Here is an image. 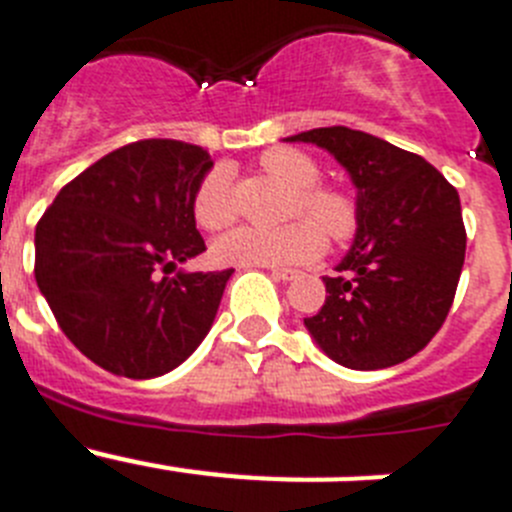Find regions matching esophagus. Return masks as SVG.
<instances>
[{
  "mask_svg": "<svg viewBox=\"0 0 512 512\" xmlns=\"http://www.w3.org/2000/svg\"><path fill=\"white\" fill-rule=\"evenodd\" d=\"M271 277L279 279V282H292V279L300 277V271H292V269H271Z\"/></svg>",
  "mask_w": 512,
  "mask_h": 512,
  "instance_id": "1",
  "label": "esophagus"
}]
</instances>
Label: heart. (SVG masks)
Wrapping results in <instances>:
<instances>
[{
    "label": "heart",
    "mask_w": 512,
    "mask_h": 512,
    "mask_svg": "<svg viewBox=\"0 0 512 512\" xmlns=\"http://www.w3.org/2000/svg\"><path fill=\"white\" fill-rule=\"evenodd\" d=\"M269 176L295 192L289 217H310L333 241L351 238L359 225V207L351 194L320 184V166L297 148H269L261 156ZM194 220L205 230H223L235 220V200L230 171L215 166L194 192ZM315 222V223H316ZM314 223V224H315ZM309 220H297L279 230L238 228L212 246V256L228 266H297L318 259L323 253V234Z\"/></svg>",
    "instance_id": "heart-1"
}]
</instances>
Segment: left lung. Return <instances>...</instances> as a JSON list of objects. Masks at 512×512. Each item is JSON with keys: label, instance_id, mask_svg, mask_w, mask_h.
Here are the masks:
<instances>
[{"label": "left lung", "instance_id": "1", "mask_svg": "<svg viewBox=\"0 0 512 512\" xmlns=\"http://www.w3.org/2000/svg\"><path fill=\"white\" fill-rule=\"evenodd\" d=\"M315 143L348 171L359 207L351 251L323 277L325 305L305 318L336 364L387 369L423 351L441 330L464 266L467 230L459 192L423 156L361 130L315 128Z\"/></svg>", "mask_w": 512, "mask_h": 512}]
</instances>
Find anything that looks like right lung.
Listing matches in <instances>:
<instances>
[{
    "instance_id": "add662e5",
    "label": "right lung",
    "mask_w": 512,
    "mask_h": 512,
    "mask_svg": "<svg viewBox=\"0 0 512 512\" xmlns=\"http://www.w3.org/2000/svg\"><path fill=\"white\" fill-rule=\"evenodd\" d=\"M210 153L184 140H138L58 192L35 228V282L58 325L94 364L151 379L207 336L233 269L176 271L205 251L194 192Z\"/></svg>"
}]
</instances>
